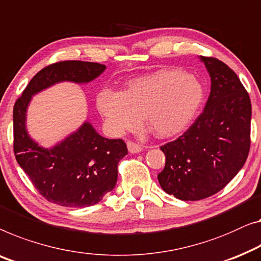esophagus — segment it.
I'll list each match as a JSON object with an SVG mask.
<instances>
[{
	"label": "esophagus",
	"instance_id": "1",
	"mask_svg": "<svg viewBox=\"0 0 261 261\" xmlns=\"http://www.w3.org/2000/svg\"><path fill=\"white\" fill-rule=\"evenodd\" d=\"M127 147H128V150H129L130 153H139L142 150V146L139 145L137 142H133V141H128L127 142Z\"/></svg>",
	"mask_w": 261,
	"mask_h": 261
}]
</instances>
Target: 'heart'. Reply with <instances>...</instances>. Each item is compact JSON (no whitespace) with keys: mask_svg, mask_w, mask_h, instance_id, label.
Segmentation results:
<instances>
[{"mask_svg":"<svg viewBox=\"0 0 261 261\" xmlns=\"http://www.w3.org/2000/svg\"><path fill=\"white\" fill-rule=\"evenodd\" d=\"M202 99V86L193 75L165 68L133 79L123 93L100 90L96 107L113 134L135 129L145 116L158 137L169 138L190 127Z\"/></svg>","mask_w":261,"mask_h":261,"instance_id":"b5f03b06","label":"heart"}]
</instances>
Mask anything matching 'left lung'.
I'll return each instance as SVG.
<instances>
[{
    "label": "left lung",
    "instance_id": "left-lung-1",
    "mask_svg": "<svg viewBox=\"0 0 261 261\" xmlns=\"http://www.w3.org/2000/svg\"><path fill=\"white\" fill-rule=\"evenodd\" d=\"M200 60L212 82L205 109L182 135L160 147L166 164L159 184L184 201L221 191L243 168L251 146L252 106L246 89L226 63L208 56Z\"/></svg>",
    "mask_w": 261,
    "mask_h": 261
}]
</instances>
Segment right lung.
I'll list each match as a JSON object with an SVG mask.
<instances>
[{
    "label": "right lung",
    "mask_w": 261,
    "mask_h": 261,
    "mask_svg": "<svg viewBox=\"0 0 261 261\" xmlns=\"http://www.w3.org/2000/svg\"><path fill=\"white\" fill-rule=\"evenodd\" d=\"M105 65L61 61L41 69L14 105V153L39 193L65 207H88L115 187L118 165L127 155L121 139L101 137L89 122L53 147L43 148L25 129L27 108L34 94L62 81L87 84L103 73Z\"/></svg>",
    "instance_id": "add662e5"
}]
</instances>
